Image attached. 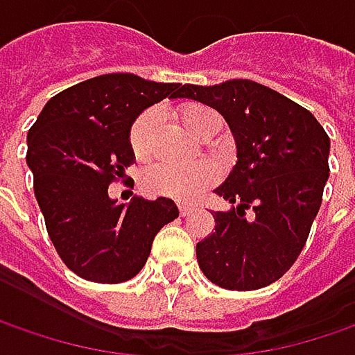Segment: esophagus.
<instances>
[{
	"mask_svg": "<svg viewBox=\"0 0 355 355\" xmlns=\"http://www.w3.org/2000/svg\"><path fill=\"white\" fill-rule=\"evenodd\" d=\"M178 212H180V216H191L196 212V207L193 205H178Z\"/></svg>",
	"mask_w": 355,
	"mask_h": 355,
	"instance_id": "1",
	"label": "esophagus"
}]
</instances>
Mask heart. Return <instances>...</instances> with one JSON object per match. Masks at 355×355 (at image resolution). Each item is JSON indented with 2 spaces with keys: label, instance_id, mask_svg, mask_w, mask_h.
Returning a JSON list of instances; mask_svg holds the SVG:
<instances>
[{
  "label": "heart",
  "instance_id": "heart-1",
  "mask_svg": "<svg viewBox=\"0 0 355 355\" xmlns=\"http://www.w3.org/2000/svg\"><path fill=\"white\" fill-rule=\"evenodd\" d=\"M178 115L182 125L194 135L200 125H205L208 119L216 116V113L202 105H184ZM153 121L155 115L147 111L132 123L129 143L137 157H145L148 153V137H150ZM216 180H218V168L210 161L159 162L145 171L143 189L153 196H164L178 202H187L205 193Z\"/></svg>",
  "mask_w": 355,
  "mask_h": 355
}]
</instances>
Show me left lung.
Segmentation results:
<instances>
[{"label":"left lung","mask_w":355,"mask_h":355,"mask_svg":"<svg viewBox=\"0 0 355 355\" xmlns=\"http://www.w3.org/2000/svg\"><path fill=\"white\" fill-rule=\"evenodd\" d=\"M177 97L216 109L236 141V166L216 189L232 207L214 212V232L196 244L212 284L258 290L300 256L330 175V137L308 109L248 79L180 85Z\"/></svg>","instance_id":"obj_1"}]
</instances>
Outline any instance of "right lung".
I'll list each match as a JSON object with an SVG mask.
<instances>
[{
    "instance_id": "1",
    "label": "right lung",
    "mask_w": 355,
    "mask_h": 355,
    "mask_svg": "<svg viewBox=\"0 0 355 355\" xmlns=\"http://www.w3.org/2000/svg\"><path fill=\"white\" fill-rule=\"evenodd\" d=\"M178 83L109 73L47 101L27 132V166L47 234L77 276L119 284L145 266L153 240L178 216L171 198L132 196L116 205L109 184L125 175L135 153V119L159 101L175 99Z\"/></svg>"
}]
</instances>
